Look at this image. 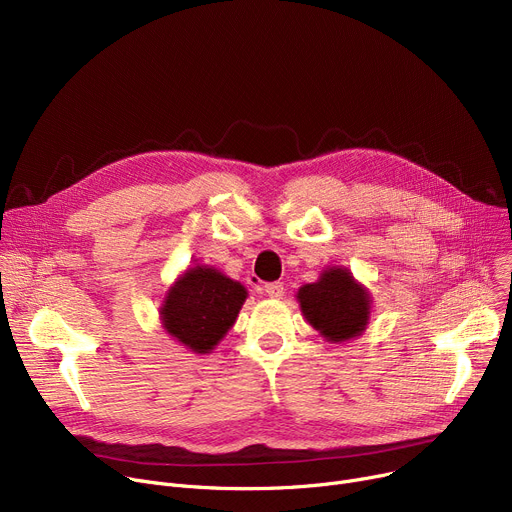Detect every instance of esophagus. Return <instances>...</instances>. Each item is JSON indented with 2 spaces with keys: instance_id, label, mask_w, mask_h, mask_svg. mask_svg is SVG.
<instances>
[{
  "instance_id": "obj_1",
  "label": "esophagus",
  "mask_w": 512,
  "mask_h": 512,
  "mask_svg": "<svg viewBox=\"0 0 512 512\" xmlns=\"http://www.w3.org/2000/svg\"><path fill=\"white\" fill-rule=\"evenodd\" d=\"M265 294L269 296V298H282L284 296V284H280V282H274V284H267L265 286Z\"/></svg>"
}]
</instances>
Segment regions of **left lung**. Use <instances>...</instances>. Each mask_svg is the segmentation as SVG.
<instances>
[{
    "instance_id": "obj_1",
    "label": "left lung",
    "mask_w": 512,
    "mask_h": 512,
    "mask_svg": "<svg viewBox=\"0 0 512 512\" xmlns=\"http://www.w3.org/2000/svg\"><path fill=\"white\" fill-rule=\"evenodd\" d=\"M306 323L331 344H344L362 335L370 321L372 296L342 265L325 267L313 284L296 292Z\"/></svg>"
}]
</instances>
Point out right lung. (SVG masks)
<instances>
[{"label":"right lung","mask_w":512,"mask_h":512,"mask_svg":"<svg viewBox=\"0 0 512 512\" xmlns=\"http://www.w3.org/2000/svg\"><path fill=\"white\" fill-rule=\"evenodd\" d=\"M247 288L212 265H189L166 290L160 306L164 331L193 354H210L234 325Z\"/></svg>","instance_id":"right-lung-1"}]
</instances>
